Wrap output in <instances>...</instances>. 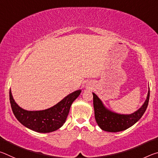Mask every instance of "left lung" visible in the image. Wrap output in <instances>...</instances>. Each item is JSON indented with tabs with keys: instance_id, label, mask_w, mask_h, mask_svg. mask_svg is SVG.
<instances>
[{
	"instance_id": "obj_1",
	"label": "left lung",
	"mask_w": 158,
	"mask_h": 158,
	"mask_svg": "<svg viewBox=\"0 0 158 158\" xmlns=\"http://www.w3.org/2000/svg\"><path fill=\"white\" fill-rule=\"evenodd\" d=\"M93 95L95 118L99 127L106 132H116L130 127L141 118L148 105L150 90H148L145 102L141 107L133 114L127 115L118 114L109 111L94 93H93Z\"/></svg>"
}]
</instances>
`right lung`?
I'll return each mask as SVG.
<instances>
[{"instance_id": "add662e5", "label": "right lung", "mask_w": 158, "mask_h": 158, "mask_svg": "<svg viewBox=\"0 0 158 158\" xmlns=\"http://www.w3.org/2000/svg\"><path fill=\"white\" fill-rule=\"evenodd\" d=\"M81 92V90H76L52 107L42 111H27L21 108L13 99L11 90H10V101L13 114L21 124L35 132L48 133L63 126L72 104Z\"/></svg>"}]
</instances>
